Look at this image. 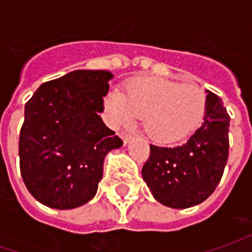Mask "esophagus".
Returning <instances> with one entry per match:
<instances>
[{
  "mask_svg": "<svg viewBox=\"0 0 252 252\" xmlns=\"http://www.w3.org/2000/svg\"><path fill=\"white\" fill-rule=\"evenodd\" d=\"M121 136L122 139H123V141H125V144H127V143L133 139V133H130V131H122Z\"/></svg>",
  "mask_w": 252,
  "mask_h": 252,
  "instance_id": "esophagus-1",
  "label": "esophagus"
}]
</instances>
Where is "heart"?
Masks as SVG:
<instances>
[{"label":"heart","mask_w":252,"mask_h":252,"mask_svg":"<svg viewBox=\"0 0 252 252\" xmlns=\"http://www.w3.org/2000/svg\"><path fill=\"white\" fill-rule=\"evenodd\" d=\"M105 106L116 125L131 123L143 115V127L149 137L167 144L182 140L198 126L205 112V96L192 84L137 77L123 94L109 92Z\"/></svg>","instance_id":"b5f03b06"}]
</instances>
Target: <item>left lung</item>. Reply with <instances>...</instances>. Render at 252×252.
<instances>
[{"instance_id":"left-lung-1","label":"left lung","mask_w":252,"mask_h":252,"mask_svg":"<svg viewBox=\"0 0 252 252\" xmlns=\"http://www.w3.org/2000/svg\"><path fill=\"white\" fill-rule=\"evenodd\" d=\"M230 116L221 99L206 90L202 125L177 147L150 146L141 175L157 202L172 209L202 203L213 193L228 158Z\"/></svg>"}]
</instances>
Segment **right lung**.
Returning a JSON list of instances; mask_svg holds the SVG:
<instances>
[{
	"label": "right lung",
	"instance_id": "1",
	"mask_svg": "<svg viewBox=\"0 0 252 252\" xmlns=\"http://www.w3.org/2000/svg\"><path fill=\"white\" fill-rule=\"evenodd\" d=\"M111 71L75 70L42 84L25 105L19 162L31 195L52 209L88 203L98 190L103 160L122 147L99 113Z\"/></svg>",
	"mask_w": 252,
	"mask_h": 252
}]
</instances>
